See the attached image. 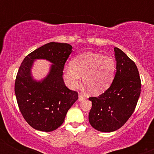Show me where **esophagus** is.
Listing matches in <instances>:
<instances>
[{"label": "esophagus", "mask_w": 154, "mask_h": 154, "mask_svg": "<svg viewBox=\"0 0 154 154\" xmlns=\"http://www.w3.org/2000/svg\"><path fill=\"white\" fill-rule=\"evenodd\" d=\"M85 99V97H83V95H82V94H80V95L78 96V100L79 101H83V100H84Z\"/></svg>", "instance_id": "1"}]
</instances>
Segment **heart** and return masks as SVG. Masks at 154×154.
<instances>
[{
    "instance_id": "1",
    "label": "heart",
    "mask_w": 154,
    "mask_h": 154,
    "mask_svg": "<svg viewBox=\"0 0 154 154\" xmlns=\"http://www.w3.org/2000/svg\"><path fill=\"white\" fill-rule=\"evenodd\" d=\"M69 67L65 68L64 78L72 88L83 83L92 95H99L112 84L117 65L109 56L98 53L84 52L71 60Z\"/></svg>"
}]
</instances>
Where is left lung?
Masks as SVG:
<instances>
[{
  "instance_id": "left-lung-1",
  "label": "left lung",
  "mask_w": 154,
  "mask_h": 154,
  "mask_svg": "<svg viewBox=\"0 0 154 154\" xmlns=\"http://www.w3.org/2000/svg\"><path fill=\"white\" fill-rule=\"evenodd\" d=\"M116 68L111 86L98 97H89L88 121L93 128L110 133L122 127L134 112L141 93V80L136 64L127 54L114 48Z\"/></svg>"
}]
</instances>
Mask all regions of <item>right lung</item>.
<instances>
[{
	"label": "right lung",
	"instance_id": "add662e5",
	"mask_svg": "<svg viewBox=\"0 0 154 154\" xmlns=\"http://www.w3.org/2000/svg\"><path fill=\"white\" fill-rule=\"evenodd\" d=\"M71 52V45L50 42L32 51L21 63L15 83V96L23 117L35 130H57L78 99L77 91L67 88L63 78L65 63ZM36 59H45L52 64L41 81H36L32 75Z\"/></svg>",
	"mask_w": 154,
	"mask_h": 154
}]
</instances>
